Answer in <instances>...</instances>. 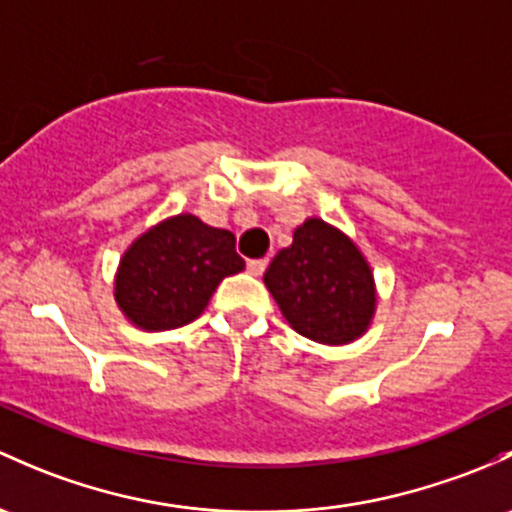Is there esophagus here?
I'll list each match as a JSON object with an SVG mask.
<instances>
[{
  "label": "esophagus",
  "instance_id": "1",
  "mask_svg": "<svg viewBox=\"0 0 512 512\" xmlns=\"http://www.w3.org/2000/svg\"><path fill=\"white\" fill-rule=\"evenodd\" d=\"M265 270H267V260H250V262H247V272H250L252 277H260V274Z\"/></svg>",
  "mask_w": 512,
  "mask_h": 512
}]
</instances>
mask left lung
I'll return each mask as SVG.
<instances>
[{"label":"left lung","mask_w":512,"mask_h":512,"mask_svg":"<svg viewBox=\"0 0 512 512\" xmlns=\"http://www.w3.org/2000/svg\"><path fill=\"white\" fill-rule=\"evenodd\" d=\"M265 287L287 324L324 346L358 341L373 324L378 292L373 270L343 230L306 218L292 245L274 255Z\"/></svg>","instance_id":"1"}]
</instances>
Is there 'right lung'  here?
Returning <instances> with one entry per match:
<instances>
[{"label":"right lung","instance_id":"add662e5","mask_svg":"<svg viewBox=\"0 0 512 512\" xmlns=\"http://www.w3.org/2000/svg\"><path fill=\"white\" fill-rule=\"evenodd\" d=\"M242 270L230 230L179 213L127 247L115 274V301L132 326L171 331L198 319L218 284Z\"/></svg>","mask_w":512,"mask_h":512}]
</instances>
